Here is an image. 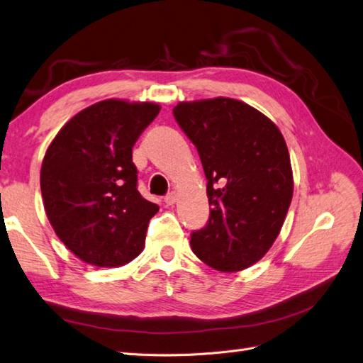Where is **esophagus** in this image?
Wrapping results in <instances>:
<instances>
[{"instance_id": "1", "label": "esophagus", "mask_w": 363, "mask_h": 363, "mask_svg": "<svg viewBox=\"0 0 363 363\" xmlns=\"http://www.w3.org/2000/svg\"><path fill=\"white\" fill-rule=\"evenodd\" d=\"M175 201H177V192H171L164 197V203L166 206H174Z\"/></svg>"}]
</instances>
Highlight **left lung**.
Instances as JSON below:
<instances>
[{"instance_id":"1","label":"left lung","mask_w":363,"mask_h":363,"mask_svg":"<svg viewBox=\"0 0 363 363\" xmlns=\"http://www.w3.org/2000/svg\"><path fill=\"white\" fill-rule=\"evenodd\" d=\"M174 117L197 148L211 217L191 247L209 267L240 272L269 252L293 197V171L278 126L230 97L179 102Z\"/></svg>"}]
</instances>
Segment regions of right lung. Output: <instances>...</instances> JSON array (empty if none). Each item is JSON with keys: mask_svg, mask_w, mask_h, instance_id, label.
<instances>
[{"mask_svg": "<svg viewBox=\"0 0 363 363\" xmlns=\"http://www.w3.org/2000/svg\"><path fill=\"white\" fill-rule=\"evenodd\" d=\"M160 111L155 102L106 99L68 121L45 151L41 194L65 247L96 267H121L145 247L159 206L137 191L133 146Z\"/></svg>", "mask_w": 363, "mask_h": 363, "instance_id": "obj_1", "label": "right lung"}]
</instances>
